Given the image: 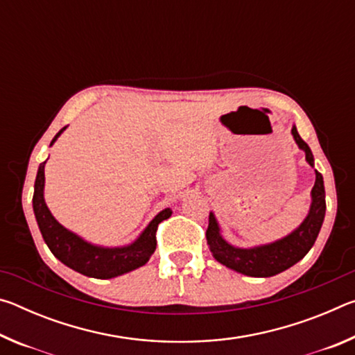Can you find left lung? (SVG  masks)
Here are the masks:
<instances>
[{
  "label": "left lung",
  "instance_id": "left-lung-1",
  "mask_svg": "<svg viewBox=\"0 0 355 355\" xmlns=\"http://www.w3.org/2000/svg\"><path fill=\"white\" fill-rule=\"evenodd\" d=\"M291 135L296 141L297 147L305 153L307 163L315 167L313 153L310 147L299 136L296 125H293ZM315 186L311 189V203L309 214L300 222L297 228L277 241L254 245V248H236L227 243L220 235L219 222L214 213H209L208 228H207V243L216 261L224 266L233 269L239 274L249 275V277H272L291 268L297 261L309 254L313 248L321 230V225L326 216V191H324V180L318 171H315Z\"/></svg>",
  "mask_w": 355,
  "mask_h": 355
}]
</instances>
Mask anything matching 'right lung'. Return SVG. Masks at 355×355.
<instances>
[{
	"mask_svg": "<svg viewBox=\"0 0 355 355\" xmlns=\"http://www.w3.org/2000/svg\"><path fill=\"white\" fill-rule=\"evenodd\" d=\"M65 128L67 127H64L53 137L50 146L56 142ZM45 164L46 161L39 166L37 177H35L33 209L42 238L59 261L76 272L87 275V277L112 279L135 271L150 260L156 249V228H158L159 222L171 218V208H164L163 211L156 214L131 244L120 245V248H105V245L92 244L78 236L69 228H65L62 224H59L48 209L44 199Z\"/></svg>",
	"mask_w": 355,
	"mask_h": 355,
	"instance_id": "right-lung-1",
	"label": "right lung"
}]
</instances>
